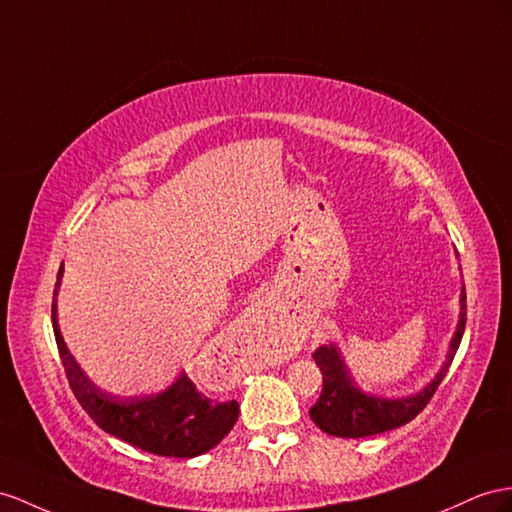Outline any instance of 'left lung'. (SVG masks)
Returning a JSON list of instances; mask_svg holds the SVG:
<instances>
[{
  "label": "left lung",
  "instance_id": "1",
  "mask_svg": "<svg viewBox=\"0 0 512 512\" xmlns=\"http://www.w3.org/2000/svg\"><path fill=\"white\" fill-rule=\"evenodd\" d=\"M465 322H467V296L465 287L461 292V316H458L456 333L450 342V352L445 357V363L437 376L419 391L415 396L409 398H378L370 396V393H363L348 374V368L344 365L342 352L337 350L335 344L320 346L313 352V359H316L318 368L322 372V393L318 402L311 406L309 415L320 430L326 435L333 437H344V439H359V437H370L378 435V432H387L393 428H400L409 424L413 417L424 411V406L435 396L437 387L441 385L443 376L448 374L450 363L456 355L458 346H461V339L465 333Z\"/></svg>",
  "mask_w": 512,
  "mask_h": 512
}]
</instances>
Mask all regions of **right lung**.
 I'll use <instances>...</instances> for the list:
<instances>
[{
  "label": "right lung",
  "mask_w": 512,
  "mask_h": 512,
  "mask_svg": "<svg viewBox=\"0 0 512 512\" xmlns=\"http://www.w3.org/2000/svg\"><path fill=\"white\" fill-rule=\"evenodd\" d=\"M62 272L60 266L54 303H51V322H54L56 344L69 385L90 419L110 435L157 456L192 458L212 450L225 439L238 422L240 404L235 400H209L196 389L186 372L162 393L144 398H116L90 381L64 344L58 326L56 294Z\"/></svg>",
  "instance_id": "1"
}]
</instances>
